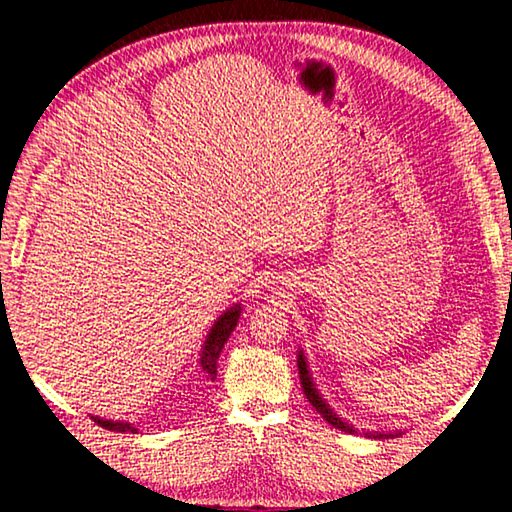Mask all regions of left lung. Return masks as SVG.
Listing matches in <instances>:
<instances>
[{
    "label": "left lung",
    "instance_id": "left-lung-1",
    "mask_svg": "<svg viewBox=\"0 0 512 512\" xmlns=\"http://www.w3.org/2000/svg\"><path fill=\"white\" fill-rule=\"evenodd\" d=\"M298 370H300V384H302V391H305L309 404L314 406V409H316L320 415H323V420H327V424H332L334 429H341V431L354 433V429L350 427V424H348V422H343L341 418H336V413H332V409H329V406L323 402V397L318 395L316 386H314V381H311V375H309V370H307L305 357H302V352L298 354ZM370 436L381 438V436H384V433H370Z\"/></svg>",
    "mask_w": 512,
    "mask_h": 512
}]
</instances>
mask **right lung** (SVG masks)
<instances>
[{"mask_svg": "<svg viewBox=\"0 0 512 512\" xmlns=\"http://www.w3.org/2000/svg\"><path fill=\"white\" fill-rule=\"evenodd\" d=\"M241 314V307H230L225 314L216 320L212 332L207 334V341L203 345V354H201V375H205L207 379H214L216 377V361H219V354L223 350V345L228 343L232 329L237 327V320ZM94 422L101 424L103 429L108 431H117V433H124V431H131L137 433V429L133 427L131 422H112V420H101V418H94Z\"/></svg>", "mask_w": 512, "mask_h": 512, "instance_id": "obj_1", "label": "right lung"}]
</instances>
